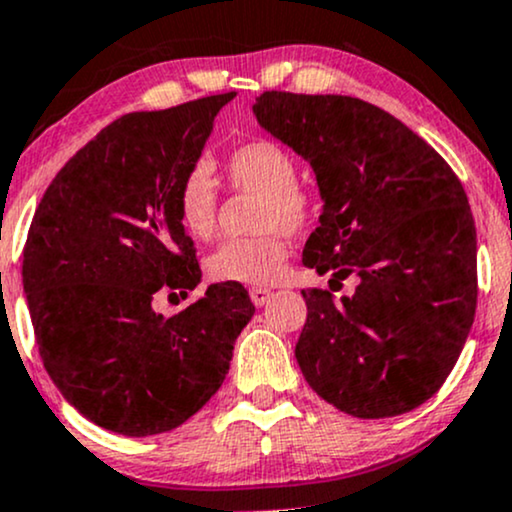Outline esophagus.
<instances>
[{
	"label": "esophagus",
	"instance_id": "34e87169",
	"mask_svg": "<svg viewBox=\"0 0 512 512\" xmlns=\"http://www.w3.org/2000/svg\"><path fill=\"white\" fill-rule=\"evenodd\" d=\"M250 298H252V303L257 305V308H262V305L267 303L269 298H272V291L262 289V286H255V289H250Z\"/></svg>",
	"mask_w": 512,
	"mask_h": 512
}]
</instances>
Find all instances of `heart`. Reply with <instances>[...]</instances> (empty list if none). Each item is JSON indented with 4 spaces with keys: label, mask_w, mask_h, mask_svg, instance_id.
<instances>
[{
    "label": "heart",
    "mask_w": 512,
    "mask_h": 512,
    "mask_svg": "<svg viewBox=\"0 0 512 512\" xmlns=\"http://www.w3.org/2000/svg\"><path fill=\"white\" fill-rule=\"evenodd\" d=\"M223 175L236 192L260 197L255 226L260 233L226 240L207 260L214 281L231 284H272L284 267L291 234L301 233L317 214L313 190L296 180V161L281 144L252 139L236 146L223 163ZM178 216L182 228L197 240H209L219 219V190L204 166H195L178 187Z\"/></svg>",
    "instance_id": "obj_1"
}]
</instances>
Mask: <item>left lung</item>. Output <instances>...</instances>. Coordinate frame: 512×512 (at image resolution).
I'll use <instances>...</instances> for the list:
<instances>
[{"mask_svg": "<svg viewBox=\"0 0 512 512\" xmlns=\"http://www.w3.org/2000/svg\"><path fill=\"white\" fill-rule=\"evenodd\" d=\"M252 113L315 170L325 207L303 264L358 276L339 301L301 291L305 380L358 419L416 409L450 375L477 310V231L462 182L419 134L361 98L264 91Z\"/></svg>", "mask_w": 512, "mask_h": 512, "instance_id": "8db88e82", "label": "left lung"}]
</instances>
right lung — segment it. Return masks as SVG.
Masks as SVG:
<instances>
[{"mask_svg": "<svg viewBox=\"0 0 512 512\" xmlns=\"http://www.w3.org/2000/svg\"><path fill=\"white\" fill-rule=\"evenodd\" d=\"M233 96L122 115L35 209L21 274L40 358L64 399L113 433L156 436L197 414L255 313L231 281L173 317L154 310L156 293L187 296L202 279L178 187Z\"/></svg>", "mask_w": 512, "mask_h": 512, "instance_id": "add662e5", "label": "right lung"}]
</instances>
